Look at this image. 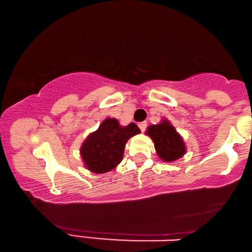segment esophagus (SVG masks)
I'll return each instance as SVG.
<instances>
[{
    "label": "esophagus",
    "mask_w": 252,
    "mask_h": 252,
    "mask_svg": "<svg viewBox=\"0 0 252 252\" xmlns=\"http://www.w3.org/2000/svg\"><path fill=\"white\" fill-rule=\"evenodd\" d=\"M138 126L140 127V130H141L142 132L146 131V129H147V122H140Z\"/></svg>",
    "instance_id": "34e87169"
}]
</instances>
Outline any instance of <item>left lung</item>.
<instances>
[{
    "instance_id": "8db88e82",
    "label": "left lung",
    "mask_w": 252,
    "mask_h": 252,
    "mask_svg": "<svg viewBox=\"0 0 252 252\" xmlns=\"http://www.w3.org/2000/svg\"><path fill=\"white\" fill-rule=\"evenodd\" d=\"M147 134L153 140L158 156L164 162L176 161L186 153L182 138L167 120L149 126Z\"/></svg>"
}]
</instances>
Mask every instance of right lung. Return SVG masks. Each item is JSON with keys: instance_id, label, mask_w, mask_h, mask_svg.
<instances>
[{"instance_id": "obj_1", "label": "right lung", "mask_w": 252, "mask_h": 252, "mask_svg": "<svg viewBox=\"0 0 252 252\" xmlns=\"http://www.w3.org/2000/svg\"><path fill=\"white\" fill-rule=\"evenodd\" d=\"M140 132L135 123L122 126L117 119H105L80 149L85 167L94 173H105L114 169L122 161L127 140Z\"/></svg>"}]
</instances>
